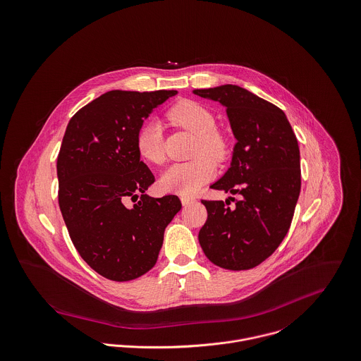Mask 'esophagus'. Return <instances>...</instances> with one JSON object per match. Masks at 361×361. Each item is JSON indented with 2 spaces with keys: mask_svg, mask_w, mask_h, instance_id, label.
Listing matches in <instances>:
<instances>
[{
  "mask_svg": "<svg viewBox=\"0 0 361 361\" xmlns=\"http://www.w3.org/2000/svg\"><path fill=\"white\" fill-rule=\"evenodd\" d=\"M195 200L194 198H190V197H181V203H183V206H188V204H191V203H194Z\"/></svg>",
  "mask_w": 361,
  "mask_h": 361,
  "instance_id": "34e87169",
  "label": "esophagus"
}]
</instances>
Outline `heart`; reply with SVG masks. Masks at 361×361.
<instances>
[{"instance_id": "1", "label": "heart", "mask_w": 361, "mask_h": 361, "mask_svg": "<svg viewBox=\"0 0 361 361\" xmlns=\"http://www.w3.org/2000/svg\"><path fill=\"white\" fill-rule=\"evenodd\" d=\"M167 118L176 126H180L197 135L194 155H200L192 161L171 164L159 180L161 190L180 195H192L207 183L216 173L213 158H223L227 151L224 137L216 131L217 121L213 112L200 102L184 99L173 105ZM135 148L141 159L159 164L163 161L161 127L158 121L144 124L135 137ZM206 153V156H202Z\"/></svg>"}]
</instances>
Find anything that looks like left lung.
<instances>
[{
    "label": "left lung",
    "instance_id": "obj_1",
    "mask_svg": "<svg viewBox=\"0 0 361 361\" xmlns=\"http://www.w3.org/2000/svg\"><path fill=\"white\" fill-rule=\"evenodd\" d=\"M194 94L227 108L237 138L230 169L210 188L240 195L233 209L223 200H202L207 219L200 246L219 267L249 270L274 253L290 227L300 194L298 140L279 106L242 87L226 84Z\"/></svg>",
    "mask_w": 361,
    "mask_h": 361
}]
</instances>
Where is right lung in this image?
Here are the masks:
<instances>
[{"mask_svg": "<svg viewBox=\"0 0 361 361\" xmlns=\"http://www.w3.org/2000/svg\"><path fill=\"white\" fill-rule=\"evenodd\" d=\"M176 94L108 91L66 127L56 161L59 207L82 260L108 280H135L149 271L164 228L181 209L176 195L145 194L155 177L135 148L144 119ZM127 199L133 208L125 206Z\"/></svg>", "mask_w": 361, "mask_h": 361, "instance_id": "right-lung-1", "label": "right lung"}]
</instances>
